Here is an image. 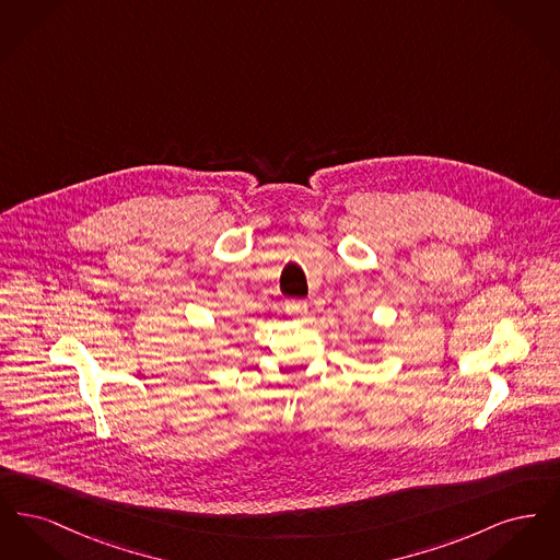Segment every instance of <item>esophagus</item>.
Wrapping results in <instances>:
<instances>
[{
    "label": "esophagus",
    "instance_id": "34e87169",
    "mask_svg": "<svg viewBox=\"0 0 560 560\" xmlns=\"http://www.w3.org/2000/svg\"><path fill=\"white\" fill-rule=\"evenodd\" d=\"M285 311L293 315V317H300V315H304L308 311V304L304 300H288L285 302Z\"/></svg>",
    "mask_w": 560,
    "mask_h": 560
}]
</instances>
